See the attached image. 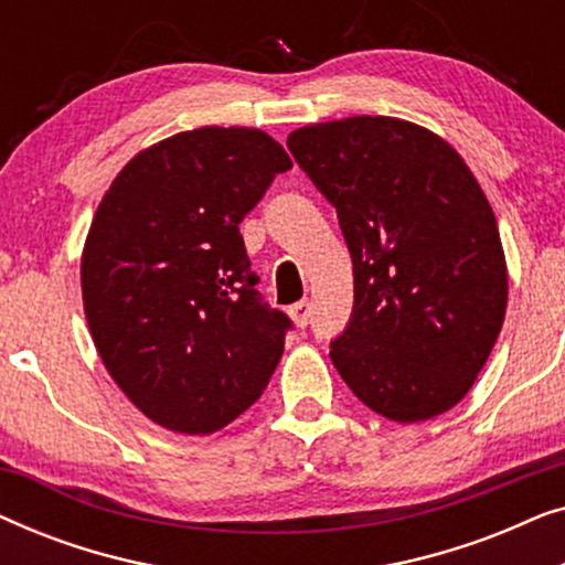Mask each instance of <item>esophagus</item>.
Listing matches in <instances>:
<instances>
[{"mask_svg":"<svg viewBox=\"0 0 565 565\" xmlns=\"http://www.w3.org/2000/svg\"><path fill=\"white\" fill-rule=\"evenodd\" d=\"M288 313H290V319L296 321V327L306 329L308 321H311V303H308V300H300V303L290 306Z\"/></svg>","mask_w":565,"mask_h":565,"instance_id":"1","label":"esophagus"}]
</instances>
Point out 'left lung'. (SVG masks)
<instances>
[{"mask_svg":"<svg viewBox=\"0 0 565 565\" xmlns=\"http://www.w3.org/2000/svg\"><path fill=\"white\" fill-rule=\"evenodd\" d=\"M288 149L337 207L354 269L331 362L367 408L412 424L476 383L507 313L497 218L460 153L385 115L292 130Z\"/></svg>","mask_w":565,"mask_h":565,"instance_id":"left-lung-1","label":"left lung"}]
</instances>
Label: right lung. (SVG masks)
Wrapping results in <instances>:
<instances>
[{"instance_id": "1", "label": "right lung", "mask_w": 565, "mask_h": 565, "mask_svg": "<svg viewBox=\"0 0 565 565\" xmlns=\"http://www.w3.org/2000/svg\"><path fill=\"white\" fill-rule=\"evenodd\" d=\"M292 161L257 128L184 130L136 153L82 254L107 373L159 427L213 435L267 388L288 316L257 290L238 223Z\"/></svg>"}]
</instances>
